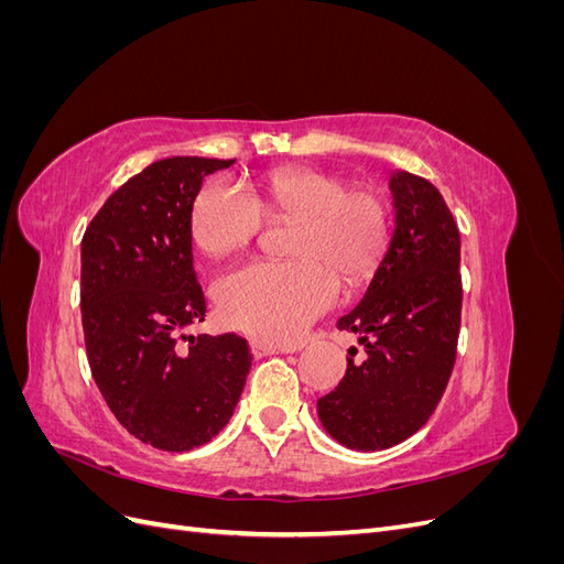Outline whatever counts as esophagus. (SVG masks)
I'll list each match as a JSON object with an SVG mask.
<instances>
[{
    "label": "esophagus",
    "instance_id": "1",
    "mask_svg": "<svg viewBox=\"0 0 564 564\" xmlns=\"http://www.w3.org/2000/svg\"><path fill=\"white\" fill-rule=\"evenodd\" d=\"M249 348H251V355H253V357H268V355L284 352V348H280V346H275V344H268V340H259V338H253L251 344H249Z\"/></svg>",
    "mask_w": 564,
    "mask_h": 564
}]
</instances>
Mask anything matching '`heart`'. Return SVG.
<instances>
[{"label": "heart", "mask_w": 564, "mask_h": 564, "mask_svg": "<svg viewBox=\"0 0 564 564\" xmlns=\"http://www.w3.org/2000/svg\"><path fill=\"white\" fill-rule=\"evenodd\" d=\"M263 218L292 224L286 261H256L230 270L214 286L228 327L272 344L296 340L329 308L338 280L357 284L379 265L388 245V207L369 187L348 185L313 166H284L249 183L242 193L226 181H207L193 199L195 247L220 259L245 249Z\"/></svg>", "instance_id": "obj_1"}]
</instances>
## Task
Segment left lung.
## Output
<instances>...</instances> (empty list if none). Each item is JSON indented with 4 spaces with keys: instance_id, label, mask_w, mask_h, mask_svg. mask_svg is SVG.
<instances>
[{
    "instance_id": "obj_1",
    "label": "left lung",
    "mask_w": 564,
    "mask_h": 564,
    "mask_svg": "<svg viewBox=\"0 0 564 564\" xmlns=\"http://www.w3.org/2000/svg\"><path fill=\"white\" fill-rule=\"evenodd\" d=\"M395 230L365 299L338 329L360 334L362 360L317 400L336 442L379 452L414 435L447 388L460 329V237L440 191L421 176H390Z\"/></svg>"
}]
</instances>
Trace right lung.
Masks as SVG:
<instances>
[{
  "mask_svg": "<svg viewBox=\"0 0 564 564\" xmlns=\"http://www.w3.org/2000/svg\"><path fill=\"white\" fill-rule=\"evenodd\" d=\"M235 160L169 158L106 199L82 237L79 305L91 377L115 419L145 445L187 452L224 429L242 395L251 352L204 322L193 268L191 209L204 176Z\"/></svg>",
  "mask_w": 564,
  "mask_h": 564,
  "instance_id": "add662e5",
  "label": "right lung"
}]
</instances>
